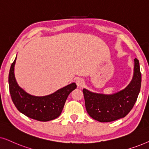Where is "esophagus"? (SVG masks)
<instances>
[{
    "label": "esophagus",
    "mask_w": 149,
    "mask_h": 149,
    "mask_svg": "<svg viewBox=\"0 0 149 149\" xmlns=\"http://www.w3.org/2000/svg\"><path fill=\"white\" fill-rule=\"evenodd\" d=\"M76 84L78 85V86L79 87H82L84 85V80L81 78H76Z\"/></svg>",
    "instance_id": "esophagus-1"
}]
</instances>
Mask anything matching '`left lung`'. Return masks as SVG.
<instances>
[{"label":"left lung","mask_w":149,"mask_h":149,"mask_svg":"<svg viewBox=\"0 0 149 149\" xmlns=\"http://www.w3.org/2000/svg\"><path fill=\"white\" fill-rule=\"evenodd\" d=\"M132 80L123 90L112 95L92 93L86 88L84 93L85 107L91 117L102 123L123 118L134 107L141 87L142 76L139 61L134 59Z\"/></svg>","instance_id":"1"}]
</instances>
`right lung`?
Listing matches in <instances>:
<instances>
[{"mask_svg":"<svg viewBox=\"0 0 149 149\" xmlns=\"http://www.w3.org/2000/svg\"><path fill=\"white\" fill-rule=\"evenodd\" d=\"M15 58L9 73V92L15 106L28 117L39 121H49L60 116L68 95L76 88V83H71L52 94L43 97L33 96L19 87L14 75Z\"/></svg>","mask_w":149,"mask_h":149,"instance_id":"add662e5","label":"right lung"}]
</instances>
